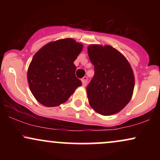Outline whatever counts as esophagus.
I'll list each match as a JSON object with an SVG mask.
<instances>
[{
  "label": "esophagus",
  "mask_w": 160,
  "mask_h": 160,
  "mask_svg": "<svg viewBox=\"0 0 160 160\" xmlns=\"http://www.w3.org/2000/svg\"><path fill=\"white\" fill-rule=\"evenodd\" d=\"M87 82H88V78L87 77H84L82 79V86H86V84H87Z\"/></svg>",
  "instance_id": "1"
}]
</instances>
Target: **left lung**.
<instances>
[{
  "label": "left lung",
  "instance_id": "obj_1",
  "mask_svg": "<svg viewBox=\"0 0 160 160\" xmlns=\"http://www.w3.org/2000/svg\"><path fill=\"white\" fill-rule=\"evenodd\" d=\"M88 55L95 74L86 87L89 103L100 114L118 113L129 102L135 78L126 58L111 46L90 45Z\"/></svg>",
  "mask_w": 160,
  "mask_h": 160
}]
</instances>
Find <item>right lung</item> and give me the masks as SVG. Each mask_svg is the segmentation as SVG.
<instances>
[{"instance_id": "1", "label": "right lung", "mask_w": 160, "mask_h": 160, "mask_svg": "<svg viewBox=\"0 0 160 160\" xmlns=\"http://www.w3.org/2000/svg\"><path fill=\"white\" fill-rule=\"evenodd\" d=\"M82 49L71 38L47 43L34 55L28 71L33 95L43 105L56 107L65 102L82 82L74 64Z\"/></svg>"}]
</instances>
